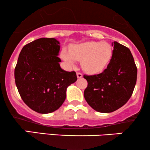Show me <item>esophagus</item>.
<instances>
[{"label":"esophagus","mask_w":150,"mask_h":150,"mask_svg":"<svg viewBox=\"0 0 150 150\" xmlns=\"http://www.w3.org/2000/svg\"><path fill=\"white\" fill-rule=\"evenodd\" d=\"M77 78H81V77H82V74L80 73H77Z\"/></svg>","instance_id":"34e87169"}]
</instances>
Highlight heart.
Masks as SVG:
<instances>
[{
	"label": "heart",
	"mask_w": 150,
	"mask_h": 150,
	"mask_svg": "<svg viewBox=\"0 0 150 150\" xmlns=\"http://www.w3.org/2000/svg\"><path fill=\"white\" fill-rule=\"evenodd\" d=\"M113 57V48L106 42H87L72 46L70 51L63 49L61 58L69 65L82 61V68L89 74H98L107 68Z\"/></svg>",
	"instance_id": "obj_1"
}]
</instances>
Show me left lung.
<instances>
[{
  "label": "left lung",
  "mask_w": 150,
  "mask_h": 150,
  "mask_svg": "<svg viewBox=\"0 0 150 150\" xmlns=\"http://www.w3.org/2000/svg\"><path fill=\"white\" fill-rule=\"evenodd\" d=\"M113 57L102 73L84 75L88 85L84 92L86 101L93 109L111 113L129 100L137 81V70L128 48L112 43Z\"/></svg>",
  "instance_id": "obj_1"
}]
</instances>
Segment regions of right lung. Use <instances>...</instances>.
<instances>
[{
	"instance_id": "obj_1",
	"label": "right lung",
	"mask_w": 150,
	"mask_h": 150,
	"mask_svg": "<svg viewBox=\"0 0 150 150\" xmlns=\"http://www.w3.org/2000/svg\"><path fill=\"white\" fill-rule=\"evenodd\" d=\"M60 42L41 38L27 44L19 55L15 80L20 95L31 109L49 113L61 106L68 86L76 82L75 72L60 66Z\"/></svg>"
}]
</instances>
